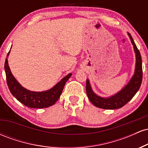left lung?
Instances as JSON below:
<instances>
[{
    "mask_svg": "<svg viewBox=\"0 0 148 148\" xmlns=\"http://www.w3.org/2000/svg\"><path fill=\"white\" fill-rule=\"evenodd\" d=\"M127 34L134 47V53L136 55V66L134 75L131 78L128 84L121 90L108 97H102L96 95L92 89L89 80L87 79L86 93L91 103L98 108H103V109H117V108H122L134 97L140 87L143 79L141 56L132 35L129 33Z\"/></svg>",
    "mask_w": 148,
    "mask_h": 148,
    "instance_id": "obj_1",
    "label": "left lung"
}]
</instances>
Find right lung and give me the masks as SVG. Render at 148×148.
<instances>
[{"label": "right lung", "instance_id": "add662e5", "mask_svg": "<svg viewBox=\"0 0 148 148\" xmlns=\"http://www.w3.org/2000/svg\"><path fill=\"white\" fill-rule=\"evenodd\" d=\"M10 52V51L8 52L5 62V72L6 74L7 84L12 95L18 101L29 108H43L53 105L60 97L65 83L72 76V73L62 78L51 89L42 92L30 91L23 88L12 74L8 60Z\"/></svg>", "mask_w": 148, "mask_h": 148}]
</instances>
